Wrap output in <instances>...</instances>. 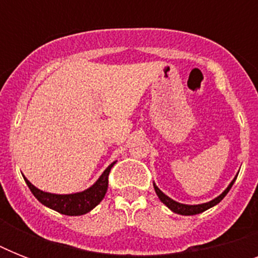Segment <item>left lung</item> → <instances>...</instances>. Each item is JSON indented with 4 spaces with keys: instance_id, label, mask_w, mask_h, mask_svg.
<instances>
[{
    "instance_id": "1",
    "label": "left lung",
    "mask_w": 258,
    "mask_h": 258,
    "mask_svg": "<svg viewBox=\"0 0 258 258\" xmlns=\"http://www.w3.org/2000/svg\"><path fill=\"white\" fill-rule=\"evenodd\" d=\"M238 175V174H237ZM237 175L234 176V179L229 183V186L225 188L224 191L221 192L220 196L216 197L214 200L209 201V202H205V204H198V205H186V204H180V202H176L172 198H170L169 196H166L165 192L162 191L161 188L158 187L157 184L154 183V188H155V192H157L158 198L163 202V204L167 206V208L171 210L172 213H176V214H180V216H196V214H200V213H204L205 210H208V209L213 208V206H216L221 202V201L224 200L225 196L228 194L229 190L232 188L233 183L236 182Z\"/></svg>"
}]
</instances>
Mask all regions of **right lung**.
I'll list each match as a JSON object with an SVG mask.
<instances>
[{
    "mask_svg": "<svg viewBox=\"0 0 258 258\" xmlns=\"http://www.w3.org/2000/svg\"><path fill=\"white\" fill-rule=\"evenodd\" d=\"M115 163L116 162H112L92 186H89L83 191L72 192V194H53V192L42 191L34 184L30 183L25 176H24V179H25L28 187L30 188L32 194L44 206L52 209L54 212L66 214V216H83V214L91 212L93 208H96L103 201L107 188H108L109 171Z\"/></svg>",
    "mask_w": 258,
    "mask_h": 258,
    "instance_id": "obj_1",
    "label": "right lung"
}]
</instances>
